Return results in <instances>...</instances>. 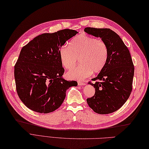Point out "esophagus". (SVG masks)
<instances>
[{
    "label": "esophagus",
    "instance_id": "34e87169",
    "mask_svg": "<svg viewBox=\"0 0 149 149\" xmlns=\"http://www.w3.org/2000/svg\"><path fill=\"white\" fill-rule=\"evenodd\" d=\"M78 84L79 86H81V85H85L86 83L84 81H78Z\"/></svg>",
    "mask_w": 149,
    "mask_h": 149
}]
</instances>
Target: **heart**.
<instances>
[{
	"label": "heart",
	"mask_w": 149,
	"mask_h": 149,
	"mask_svg": "<svg viewBox=\"0 0 149 149\" xmlns=\"http://www.w3.org/2000/svg\"><path fill=\"white\" fill-rule=\"evenodd\" d=\"M109 57L107 43L102 39L79 35L72 38L69 47L63 45L59 50L61 64L66 70H71L79 59L80 66L67 73L72 79L81 81L93 73H99L106 66Z\"/></svg>",
	"instance_id": "obj_1"
}]
</instances>
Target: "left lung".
Instances as JSON below:
<instances>
[{"label": "left lung", "mask_w": 149, "mask_h": 149, "mask_svg": "<svg viewBox=\"0 0 149 149\" xmlns=\"http://www.w3.org/2000/svg\"><path fill=\"white\" fill-rule=\"evenodd\" d=\"M84 31L107 43L109 57L106 66L89 84L95 89L86 99L89 107L100 114L116 111L128 100L132 90L134 65L128 49L119 36L109 28L86 27Z\"/></svg>", "instance_id": "left-lung-1"}]
</instances>
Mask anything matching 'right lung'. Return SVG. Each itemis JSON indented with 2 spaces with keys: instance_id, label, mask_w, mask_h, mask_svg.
I'll use <instances>...</instances> for the list:
<instances>
[{
  "instance_id": "add662e5",
  "label": "right lung",
  "mask_w": 149,
  "mask_h": 149,
  "mask_svg": "<svg viewBox=\"0 0 149 149\" xmlns=\"http://www.w3.org/2000/svg\"><path fill=\"white\" fill-rule=\"evenodd\" d=\"M77 33L70 29L43 33L21 49L14 78L17 95L30 109L44 114L54 111L63 104L66 90L78 85L63 78L59 57L61 47Z\"/></svg>"
}]
</instances>
